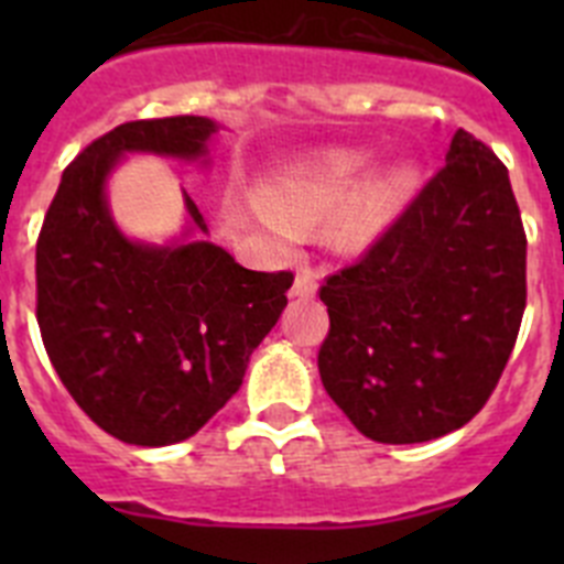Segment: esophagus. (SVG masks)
Masks as SVG:
<instances>
[{
  "label": "esophagus",
  "mask_w": 564,
  "mask_h": 564,
  "mask_svg": "<svg viewBox=\"0 0 564 564\" xmlns=\"http://www.w3.org/2000/svg\"><path fill=\"white\" fill-rule=\"evenodd\" d=\"M318 291V273L313 268H299L296 282H293V296L313 299Z\"/></svg>",
  "instance_id": "34e87169"
}]
</instances>
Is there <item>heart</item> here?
<instances>
[{
  "label": "heart",
  "instance_id": "b5f03b06",
  "mask_svg": "<svg viewBox=\"0 0 564 564\" xmlns=\"http://www.w3.org/2000/svg\"><path fill=\"white\" fill-rule=\"evenodd\" d=\"M370 158L358 149H330L313 161L293 166L273 177L265 197L248 203L253 220L279 242H293L299 228L316 226L338 214L336 234L344 246H367L390 228L417 186V169L410 161H398L361 181ZM355 191L357 194L352 195ZM348 206L344 207L343 203Z\"/></svg>",
  "mask_w": 564,
  "mask_h": 564
}]
</instances>
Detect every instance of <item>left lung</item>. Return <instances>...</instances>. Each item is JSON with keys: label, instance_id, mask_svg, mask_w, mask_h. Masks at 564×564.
<instances>
[{"label": "left lung", "instance_id": "left-lung-1", "mask_svg": "<svg viewBox=\"0 0 564 564\" xmlns=\"http://www.w3.org/2000/svg\"><path fill=\"white\" fill-rule=\"evenodd\" d=\"M318 296V376L361 435L423 443L466 426L525 311V228L500 158L457 129L446 166Z\"/></svg>", "mask_w": 564, "mask_h": 564}]
</instances>
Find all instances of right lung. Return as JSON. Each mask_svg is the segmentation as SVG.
Masks as SVG:
<instances>
[{"label": "right lung", "instance_id": "add662e5", "mask_svg": "<svg viewBox=\"0 0 564 564\" xmlns=\"http://www.w3.org/2000/svg\"><path fill=\"white\" fill-rule=\"evenodd\" d=\"M217 129L200 115H174L101 134L64 169L39 234L44 350L89 421L132 446H169L203 430L239 390L293 285L291 271H248L206 239L158 248L115 226L104 186L121 154L197 161ZM186 208L206 234L188 194Z\"/></svg>", "mask_w": 564, "mask_h": 564}]
</instances>
